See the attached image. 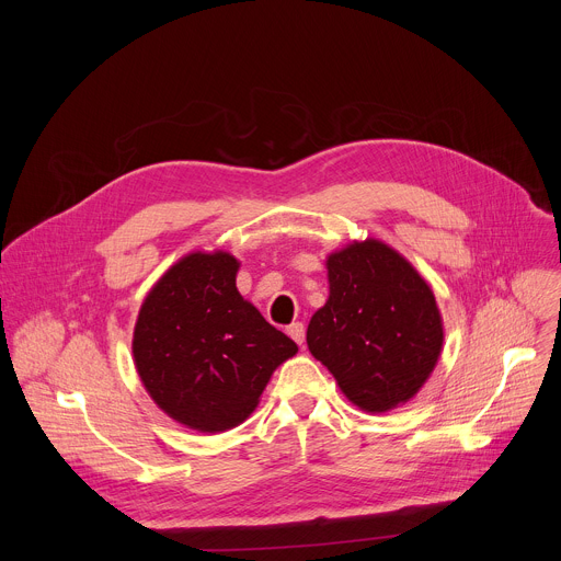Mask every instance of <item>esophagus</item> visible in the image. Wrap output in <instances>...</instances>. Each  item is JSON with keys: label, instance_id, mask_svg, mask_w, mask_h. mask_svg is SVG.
I'll list each match as a JSON object with an SVG mask.
<instances>
[{"label": "esophagus", "instance_id": "1", "mask_svg": "<svg viewBox=\"0 0 561 561\" xmlns=\"http://www.w3.org/2000/svg\"><path fill=\"white\" fill-rule=\"evenodd\" d=\"M286 333L299 344V346H304V340H306V329H304V324L301 322H295V324H290L288 329H286Z\"/></svg>", "mask_w": 561, "mask_h": 561}]
</instances>
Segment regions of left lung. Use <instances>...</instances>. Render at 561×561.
I'll return each mask as SVG.
<instances>
[{
	"mask_svg": "<svg viewBox=\"0 0 561 561\" xmlns=\"http://www.w3.org/2000/svg\"><path fill=\"white\" fill-rule=\"evenodd\" d=\"M329 299L306 331L308 351L366 413L407 404L431 377L444 324L426 279L379 239L327 257Z\"/></svg>",
	"mask_w": 561,
	"mask_h": 561,
	"instance_id": "obj_1",
	"label": "left lung"
}]
</instances>
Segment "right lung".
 Listing matches in <instances>:
<instances>
[{
  "label": "right lung",
  "instance_id": "1",
  "mask_svg": "<svg viewBox=\"0 0 561 561\" xmlns=\"http://www.w3.org/2000/svg\"><path fill=\"white\" fill-rule=\"evenodd\" d=\"M239 262L224 251L191 253L146 295L133 357L152 402L175 422L221 433L242 424L297 344L239 295Z\"/></svg>",
  "mask_w": 561,
  "mask_h": 561
}]
</instances>
